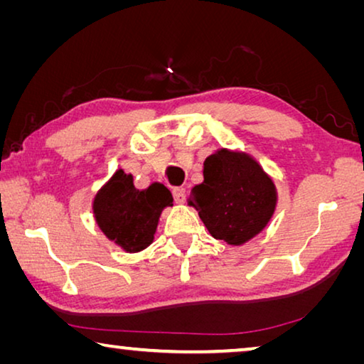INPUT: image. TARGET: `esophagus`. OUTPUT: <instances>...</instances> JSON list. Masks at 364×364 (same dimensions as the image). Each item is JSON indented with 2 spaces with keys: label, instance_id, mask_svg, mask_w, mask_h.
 Here are the masks:
<instances>
[{
  "label": "esophagus",
  "instance_id": "34e87169",
  "mask_svg": "<svg viewBox=\"0 0 364 364\" xmlns=\"http://www.w3.org/2000/svg\"><path fill=\"white\" fill-rule=\"evenodd\" d=\"M173 199L176 204H183L184 199H186V189L184 188H175L173 189Z\"/></svg>",
  "mask_w": 364,
  "mask_h": 364
}]
</instances>
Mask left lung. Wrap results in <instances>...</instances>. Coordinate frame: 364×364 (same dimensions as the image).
I'll return each instance as SVG.
<instances>
[{
    "label": "left lung",
    "instance_id": "8db88e82",
    "mask_svg": "<svg viewBox=\"0 0 364 364\" xmlns=\"http://www.w3.org/2000/svg\"><path fill=\"white\" fill-rule=\"evenodd\" d=\"M188 204L215 239L242 245L269 223L278 191L254 157L223 147L204 160V181L191 191Z\"/></svg>",
    "mask_w": 364,
    "mask_h": 364
}]
</instances>
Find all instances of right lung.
<instances>
[{"instance_id":"1","label":"right lung","mask_w":364,"mask_h":364,"mask_svg":"<svg viewBox=\"0 0 364 364\" xmlns=\"http://www.w3.org/2000/svg\"><path fill=\"white\" fill-rule=\"evenodd\" d=\"M171 205L173 197L164 184L152 183L147 189L139 191L134 188L130 173L117 170L96 193L93 213L109 241L136 254L152 244L160 213Z\"/></svg>"}]
</instances>
